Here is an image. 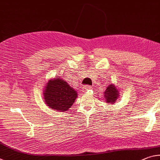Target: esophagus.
<instances>
[{
	"mask_svg": "<svg viewBox=\"0 0 160 160\" xmlns=\"http://www.w3.org/2000/svg\"><path fill=\"white\" fill-rule=\"evenodd\" d=\"M92 88L91 86H83V87L82 88V92H83V93H85V92H86L88 90H91Z\"/></svg>",
	"mask_w": 160,
	"mask_h": 160,
	"instance_id": "34e87169",
	"label": "esophagus"
}]
</instances>
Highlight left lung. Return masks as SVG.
Segmentation results:
<instances>
[{
  "mask_svg": "<svg viewBox=\"0 0 160 160\" xmlns=\"http://www.w3.org/2000/svg\"><path fill=\"white\" fill-rule=\"evenodd\" d=\"M103 93H104L105 102L108 103V104H110V103L114 104V102H117V100L119 98L120 95L118 88L113 83L108 86Z\"/></svg>",
  "mask_w": 160,
  "mask_h": 160,
  "instance_id": "left-lung-1",
  "label": "left lung"
}]
</instances>
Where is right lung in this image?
Instances as JSON below:
<instances>
[{
	"label": "right lung",
	"mask_w": 160,
	"mask_h": 160,
	"mask_svg": "<svg viewBox=\"0 0 160 160\" xmlns=\"http://www.w3.org/2000/svg\"><path fill=\"white\" fill-rule=\"evenodd\" d=\"M43 94L48 107L58 112L69 110L78 97L77 91L60 77L48 81Z\"/></svg>",
	"instance_id": "right-lung-1"
}]
</instances>
